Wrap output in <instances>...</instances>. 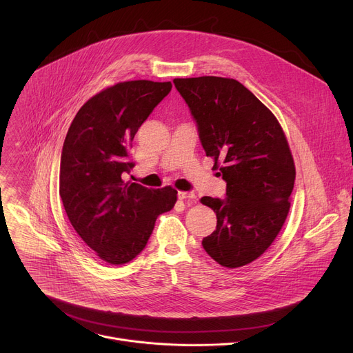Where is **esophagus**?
I'll list each match as a JSON object with an SVG mask.
<instances>
[{
	"mask_svg": "<svg viewBox=\"0 0 353 353\" xmlns=\"http://www.w3.org/2000/svg\"><path fill=\"white\" fill-rule=\"evenodd\" d=\"M179 199H190V201H195V194L194 192H187V191H179L177 192Z\"/></svg>",
	"mask_w": 353,
	"mask_h": 353,
	"instance_id": "obj_1",
	"label": "esophagus"
}]
</instances>
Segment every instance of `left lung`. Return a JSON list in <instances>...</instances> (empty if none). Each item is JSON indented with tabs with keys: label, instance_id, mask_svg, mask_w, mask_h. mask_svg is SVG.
Listing matches in <instances>:
<instances>
[{
	"label": "left lung",
	"instance_id": "left-lung-1",
	"mask_svg": "<svg viewBox=\"0 0 353 353\" xmlns=\"http://www.w3.org/2000/svg\"><path fill=\"white\" fill-rule=\"evenodd\" d=\"M173 83L191 109L206 157L227 183L224 199H199L217 217L203 250L224 268L245 266L273 244L290 212L295 163L285 133L237 80L201 76Z\"/></svg>",
	"mask_w": 353,
	"mask_h": 353
}]
</instances>
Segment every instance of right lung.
<instances>
[{
	"instance_id": "obj_1",
	"label": "right lung",
	"mask_w": 353,
	"mask_h": 353,
	"mask_svg": "<svg viewBox=\"0 0 353 353\" xmlns=\"http://www.w3.org/2000/svg\"><path fill=\"white\" fill-rule=\"evenodd\" d=\"M172 83L130 80L91 97L68 130L59 195L70 224L95 255L125 265L147 245L159 214L173 209L177 191L125 181L134 163L128 150Z\"/></svg>"
}]
</instances>
